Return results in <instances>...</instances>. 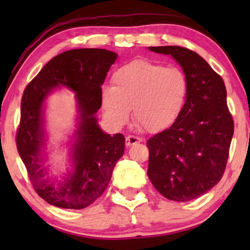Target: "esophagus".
Returning a JSON list of instances; mask_svg holds the SVG:
<instances>
[{
  "label": "esophagus",
  "mask_w": 250,
  "mask_h": 250,
  "mask_svg": "<svg viewBox=\"0 0 250 250\" xmlns=\"http://www.w3.org/2000/svg\"><path fill=\"white\" fill-rule=\"evenodd\" d=\"M140 142H141V139L136 138L134 135L126 136V146H131L133 145H135V143H140Z\"/></svg>",
  "instance_id": "1"
}]
</instances>
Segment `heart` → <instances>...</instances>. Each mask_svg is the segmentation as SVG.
I'll list each match as a JSON object with an SVG mask.
<instances>
[{"label":"heart","instance_id":"obj_1","mask_svg":"<svg viewBox=\"0 0 250 250\" xmlns=\"http://www.w3.org/2000/svg\"><path fill=\"white\" fill-rule=\"evenodd\" d=\"M189 84L179 68L149 60H133L112 75V86L101 90V104L111 125L119 127L129 117L150 133L162 132L179 118Z\"/></svg>","mask_w":250,"mask_h":250}]
</instances>
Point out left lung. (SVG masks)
I'll use <instances>...</instances> for the list:
<instances>
[{
    "label": "left lung",
    "mask_w": 250,
    "mask_h": 250,
    "mask_svg": "<svg viewBox=\"0 0 250 250\" xmlns=\"http://www.w3.org/2000/svg\"><path fill=\"white\" fill-rule=\"evenodd\" d=\"M148 49L172 57L189 84L176 122L146 142L148 177L167 199L193 200L220 182L227 166L234 127L224 82L204 58L186 47Z\"/></svg>",
    "instance_id": "left-lung-1"
}]
</instances>
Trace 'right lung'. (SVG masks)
I'll list each match as a JSON object with an SVG mask.
<instances>
[{"label": "right lung", "instance_id": "add662e5", "mask_svg": "<svg viewBox=\"0 0 250 250\" xmlns=\"http://www.w3.org/2000/svg\"><path fill=\"white\" fill-rule=\"evenodd\" d=\"M117 54L104 49H74L51 59L27 85L21 100L17 149L30 182L46 203L67 209H83L104 193L112 170L124 155L125 138L110 135L98 123L101 86ZM64 87L75 93L78 115L74 133L63 147L68 167L56 177L44 167L49 135L46 104L51 94Z\"/></svg>", "mask_w": 250, "mask_h": 250}]
</instances>
